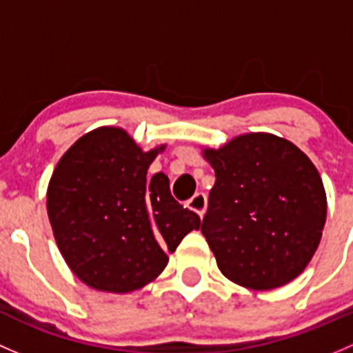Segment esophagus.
<instances>
[{"mask_svg": "<svg viewBox=\"0 0 353 353\" xmlns=\"http://www.w3.org/2000/svg\"><path fill=\"white\" fill-rule=\"evenodd\" d=\"M187 207L190 210H194V212H197L199 216L202 217L203 212H205V207H207V197L203 194H195L194 197L187 202Z\"/></svg>", "mask_w": 353, "mask_h": 353, "instance_id": "obj_1", "label": "esophagus"}]
</instances>
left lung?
<instances>
[{"label":"left lung","mask_w":353,"mask_h":353,"mask_svg":"<svg viewBox=\"0 0 353 353\" xmlns=\"http://www.w3.org/2000/svg\"><path fill=\"white\" fill-rule=\"evenodd\" d=\"M203 158L216 183L201 230L223 275L253 290L294 281L314 255L326 221L325 187L311 159L265 132L203 150Z\"/></svg>","instance_id":"8db88e82"}]
</instances>
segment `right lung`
<instances>
[{"label":"right lung","mask_w":353,"mask_h":353,"mask_svg":"<svg viewBox=\"0 0 353 353\" xmlns=\"http://www.w3.org/2000/svg\"><path fill=\"white\" fill-rule=\"evenodd\" d=\"M144 152L119 127L79 137L57 163L47 214L61 255L86 285L132 292L154 281L201 217L173 199L165 173L148 176Z\"/></svg>","instance_id":"1"}]
</instances>
